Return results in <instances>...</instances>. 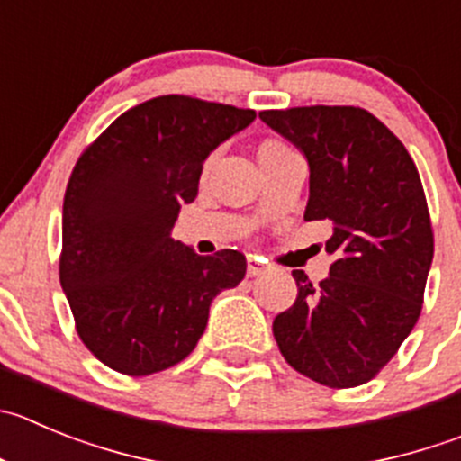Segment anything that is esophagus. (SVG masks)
I'll list each match as a JSON object with an SVG mask.
<instances>
[{
    "label": "esophagus",
    "mask_w": 461,
    "mask_h": 461,
    "mask_svg": "<svg viewBox=\"0 0 461 461\" xmlns=\"http://www.w3.org/2000/svg\"><path fill=\"white\" fill-rule=\"evenodd\" d=\"M266 270H268V264H266L261 257H257V255L248 257V275H250V277H257V275L266 273Z\"/></svg>",
    "instance_id": "obj_1"
}]
</instances>
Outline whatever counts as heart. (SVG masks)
<instances>
[{
  "label": "heart",
  "mask_w": 461,
  "mask_h": 461,
  "mask_svg": "<svg viewBox=\"0 0 461 461\" xmlns=\"http://www.w3.org/2000/svg\"><path fill=\"white\" fill-rule=\"evenodd\" d=\"M284 152H291L286 145L277 143V140H266V143H261L259 148V157H268V154H284Z\"/></svg>",
  "instance_id": "1"
}]
</instances>
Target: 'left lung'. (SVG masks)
I'll use <instances>...</instances> for the list:
<instances>
[{
	"label": "left lung",
	"instance_id": "8db88e82",
	"mask_svg": "<svg viewBox=\"0 0 461 461\" xmlns=\"http://www.w3.org/2000/svg\"><path fill=\"white\" fill-rule=\"evenodd\" d=\"M309 166L304 221H330V277L294 270L298 298L273 334L291 366L332 389L359 386L398 352L420 316L434 240L405 145L357 106L261 111Z\"/></svg>",
	"mask_w": 461,
	"mask_h": 461
}]
</instances>
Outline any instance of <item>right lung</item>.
Here are the masks:
<instances>
[{"label": "right lung", "instance_id": "right-lung-1", "mask_svg": "<svg viewBox=\"0 0 461 461\" xmlns=\"http://www.w3.org/2000/svg\"><path fill=\"white\" fill-rule=\"evenodd\" d=\"M250 109L163 95L120 115L77 161L63 200L61 286L102 364L152 375L186 359L245 257H200L172 239L209 154L255 122Z\"/></svg>", "mask_w": 461, "mask_h": 461}]
</instances>
